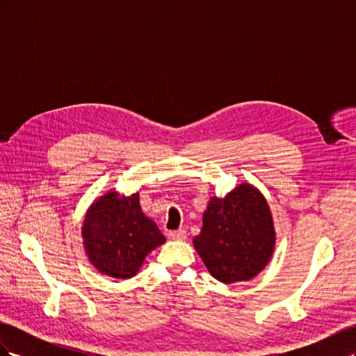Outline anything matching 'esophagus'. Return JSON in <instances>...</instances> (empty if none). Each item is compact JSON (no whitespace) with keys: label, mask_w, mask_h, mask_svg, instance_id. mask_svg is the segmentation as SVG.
Listing matches in <instances>:
<instances>
[{"label":"esophagus","mask_w":356,"mask_h":356,"mask_svg":"<svg viewBox=\"0 0 356 356\" xmlns=\"http://www.w3.org/2000/svg\"><path fill=\"white\" fill-rule=\"evenodd\" d=\"M169 239L172 241H186L187 239V232L186 230H175L169 233Z\"/></svg>","instance_id":"34e87169"}]
</instances>
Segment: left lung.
<instances>
[{"label": "left lung", "instance_id": "1", "mask_svg": "<svg viewBox=\"0 0 356 356\" xmlns=\"http://www.w3.org/2000/svg\"><path fill=\"white\" fill-rule=\"evenodd\" d=\"M193 246L208 272L222 284L251 281L270 261L276 232L263 193L242 182L224 197L212 196Z\"/></svg>", "mask_w": 356, "mask_h": 356}]
</instances>
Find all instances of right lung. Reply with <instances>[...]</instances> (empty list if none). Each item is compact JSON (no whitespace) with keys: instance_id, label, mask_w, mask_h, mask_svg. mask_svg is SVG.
Wrapping results in <instances>:
<instances>
[{"instance_id":"add662e5","label":"right lung","mask_w":356,"mask_h":356,"mask_svg":"<svg viewBox=\"0 0 356 356\" xmlns=\"http://www.w3.org/2000/svg\"><path fill=\"white\" fill-rule=\"evenodd\" d=\"M81 238L90 264L114 279L134 277L145 257L166 242L156 222L143 212L139 193L126 197L114 190L92 202Z\"/></svg>"}]
</instances>
